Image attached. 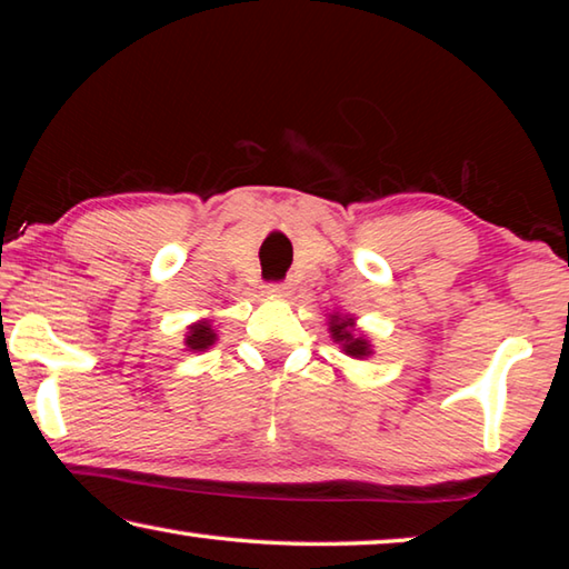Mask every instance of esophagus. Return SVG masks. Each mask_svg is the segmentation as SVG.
Wrapping results in <instances>:
<instances>
[{"label":"esophagus","instance_id":"34e87169","mask_svg":"<svg viewBox=\"0 0 569 569\" xmlns=\"http://www.w3.org/2000/svg\"><path fill=\"white\" fill-rule=\"evenodd\" d=\"M271 296H291V283H271L268 286Z\"/></svg>","mask_w":569,"mask_h":569}]
</instances>
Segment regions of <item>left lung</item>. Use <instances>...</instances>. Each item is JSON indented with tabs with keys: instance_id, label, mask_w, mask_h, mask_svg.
Segmentation results:
<instances>
[{
	"instance_id": "obj_1",
	"label": "left lung",
	"mask_w": 569,
	"mask_h": 569,
	"mask_svg": "<svg viewBox=\"0 0 569 569\" xmlns=\"http://www.w3.org/2000/svg\"><path fill=\"white\" fill-rule=\"evenodd\" d=\"M329 331H331V339L336 343H341V349H343L346 356H353V359H366V356L373 353L371 343L366 341L363 336H356L353 319H349V316L331 313Z\"/></svg>"
}]
</instances>
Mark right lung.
<instances>
[{
  "label": "right lung",
  "mask_w": 569,
  "mask_h": 569,
  "mask_svg": "<svg viewBox=\"0 0 569 569\" xmlns=\"http://www.w3.org/2000/svg\"><path fill=\"white\" fill-rule=\"evenodd\" d=\"M218 333L213 331V326H210V321H198L192 323L188 329V336H186V346L190 351H206L210 349V346L216 343Z\"/></svg>",
  "instance_id": "right-lung-1"
}]
</instances>
